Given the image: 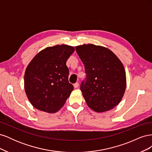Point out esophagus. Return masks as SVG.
Wrapping results in <instances>:
<instances>
[{"mask_svg":"<svg viewBox=\"0 0 152 152\" xmlns=\"http://www.w3.org/2000/svg\"><path fill=\"white\" fill-rule=\"evenodd\" d=\"M79 83H78V82H76V83H75L74 84H73V87H75V88H77L78 87H79Z\"/></svg>","mask_w":152,"mask_h":152,"instance_id":"34e87169","label":"esophagus"}]
</instances>
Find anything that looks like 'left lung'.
Returning <instances> with one entry per match:
<instances>
[{
  "instance_id": "obj_1",
  "label": "left lung",
  "mask_w": 152,
  "mask_h": 152,
  "mask_svg": "<svg viewBox=\"0 0 152 152\" xmlns=\"http://www.w3.org/2000/svg\"><path fill=\"white\" fill-rule=\"evenodd\" d=\"M85 66L86 82L80 89L88 107L101 113L121 102L126 89V74L122 63L111 50L92 44L75 47Z\"/></svg>"
}]
</instances>
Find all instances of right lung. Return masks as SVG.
I'll list each match as a JSON object with an SVG mask.
<instances>
[{
	"mask_svg": "<svg viewBox=\"0 0 152 152\" xmlns=\"http://www.w3.org/2000/svg\"><path fill=\"white\" fill-rule=\"evenodd\" d=\"M74 50L70 45H56L40 50L31 59L25 72L24 87L34 107L49 113L63 107L73 90L66 63Z\"/></svg>",
	"mask_w": 152,
	"mask_h": 152,
	"instance_id": "1",
	"label": "right lung"
}]
</instances>
